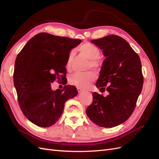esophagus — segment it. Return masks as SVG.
Instances as JSON below:
<instances>
[{
  "label": "esophagus",
  "instance_id": "obj_1",
  "mask_svg": "<svg viewBox=\"0 0 159 159\" xmlns=\"http://www.w3.org/2000/svg\"><path fill=\"white\" fill-rule=\"evenodd\" d=\"M78 89V93H82L83 92V91H84V90L83 89H81V88H78V89Z\"/></svg>",
  "mask_w": 159,
  "mask_h": 159
}]
</instances>
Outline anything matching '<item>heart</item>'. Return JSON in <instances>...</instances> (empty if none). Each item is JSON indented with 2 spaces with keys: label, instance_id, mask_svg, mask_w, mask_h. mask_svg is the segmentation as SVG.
<instances>
[{
  "label": "heart",
  "instance_id": "b5f03b06",
  "mask_svg": "<svg viewBox=\"0 0 159 159\" xmlns=\"http://www.w3.org/2000/svg\"><path fill=\"white\" fill-rule=\"evenodd\" d=\"M78 50L81 54L85 56L89 59L87 69H93L97 70L99 66L98 58L101 55V52L98 48L91 43H85L78 47ZM75 52L71 51L66 60V68L67 70H71L72 64L74 59ZM95 80V75L92 72H85V73H76L71 75L69 78V83L71 85L76 86L77 88L81 89H86L89 88L91 83Z\"/></svg>",
  "mask_w": 159,
  "mask_h": 159
}]
</instances>
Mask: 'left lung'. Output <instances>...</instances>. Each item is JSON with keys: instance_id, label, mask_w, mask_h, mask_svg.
Masks as SVG:
<instances>
[{"instance_id": "8db88e82", "label": "left lung", "mask_w": 159, "mask_h": 159, "mask_svg": "<svg viewBox=\"0 0 159 159\" xmlns=\"http://www.w3.org/2000/svg\"><path fill=\"white\" fill-rule=\"evenodd\" d=\"M91 42L103 50L106 58L95 84L106 97L93 93V102L86 109L90 120L98 126L113 127L124 123L133 113L143 85L140 57L129 43L117 35Z\"/></svg>"}]
</instances>
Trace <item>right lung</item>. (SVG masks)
Masks as SVG:
<instances>
[{"label": "right lung", "instance_id": "1", "mask_svg": "<svg viewBox=\"0 0 159 159\" xmlns=\"http://www.w3.org/2000/svg\"><path fill=\"white\" fill-rule=\"evenodd\" d=\"M81 42L42 32L32 38L17 55L14 85L22 111L32 123L41 127L53 125L67 101L78 95L74 85L53 91L50 84L65 79L69 53Z\"/></svg>", "mask_w": 159, "mask_h": 159}]
</instances>
